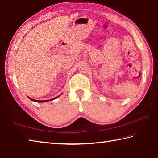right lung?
<instances>
[{"label":"right lung","instance_id":"add662e5","mask_svg":"<svg viewBox=\"0 0 158 158\" xmlns=\"http://www.w3.org/2000/svg\"><path fill=\"white\" fill-rule=\"evenodd\" d=\"M31 100V101H35V102H39V103H41V102H46V101H48V100H45V101H38V100H35V99H33V98H29ZM55 98H56V97H55V98H51V99H50L51 101V100H53V99H55Z\"/></svg>","mask_w":158,"mask_h":158}]
</instances>
